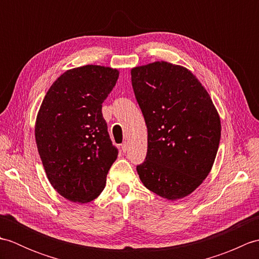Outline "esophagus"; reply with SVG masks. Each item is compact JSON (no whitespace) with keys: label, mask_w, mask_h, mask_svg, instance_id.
Here are the masks:
<instances>
[{"label":"esophagus","mask_w":259,"mask_h":259,"mask_svg":"<svg viewBox=\"0 0 259 259\" xmlns=\"http://www.w3.org/2000/svg\"><path fill=\"white\" fill-rule=\"evenodd\" d=\"M121 149H122L123 152L128 151V144H126V142H123V144L121 145Z\"/></svg>","instance_id":"obj_1"}]
</instances>
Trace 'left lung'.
<instances>
[{"mask_svg": "<svg viewBox=\"0 0 259 259\" xmlns=\"http://www.w3.org/2000/svg\"><path fill=\"white\" fill-rule=\"evenodd\" d=\"M131 82L148 129L139 178L160 197L181 199L212 167L221 141L217 110L196 76L180 65L161 61L134 68Z\"/></svg>", "mask_w": 259, "mask_h": 259, "instance_id": "obj_1", "label": "left lung"}]
</instances>
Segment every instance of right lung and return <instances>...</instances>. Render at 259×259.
Wrapping results in <instances>:
<instances>
[{"label": "right lung", "mask_w": 259, "mask_h": 259, "mask_svg": "<svg viewBox=\"0 0 259 259\" xmlns=\"http://www.w3.org/2000/svg\"><path fill=\"white\" fill-rule=\"evenodd\" d=\"M118 76V70L92 64L65 71L38 110L35 141L43 167L53 188L70 201L96 199L118 157L102 115Z\"/></svg>", "instance_id": "1"}]
</instances>
